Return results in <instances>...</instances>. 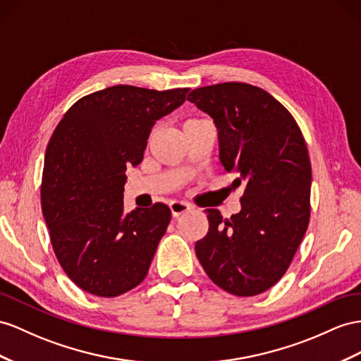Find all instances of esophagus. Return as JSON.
Returning <instances> with one entry per match:
<instances>
[{
	"label": "esophagus",
	"mask_w": 361,
	"mask_h": 361,
	"mask_svg": "<svg viewBox=\"0 0 361 361\" xmlns=\"http://www.w3.org/2000/svg\"><path fill=\"white\" fill-rule=\"evenodd\" d=\"M169 207H171L173 218H178V216H181L183 214H186V212H189L192 209L190 204H188V202H183V201H172Z\"/></svg>",
	"instance_id": "obj_1"
}]
</instances>
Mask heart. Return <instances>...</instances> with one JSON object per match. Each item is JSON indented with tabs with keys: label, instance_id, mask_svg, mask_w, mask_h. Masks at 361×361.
I'll list each match as a JSON object with an SVG mask.
<instances>
[{
	"label": "heart",
	"instance_id": "b5f03b06",
	"mask_svg": "<svg viewBox=\"0 0 361 361\" xmlns=\"http://www.w3.org/2000/svg\"><path fill=\"white\" fill-rule=\"evenodd\" d=\"M202 118H189V120H186V122H184V125L183 126H186V125H190V123H197V122H201Z\"/></svg>",
	"mask_w": 361,
	"mask_h": 361
}]
</instances>
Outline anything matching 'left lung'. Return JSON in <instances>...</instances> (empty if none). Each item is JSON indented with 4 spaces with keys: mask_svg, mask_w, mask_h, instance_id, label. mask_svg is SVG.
<instances>
[{
    "mask_svg": "<svg viewBox=\"0 0 361 361\" xmlns=\"http://www.w3.org/2000/svg\"><path fill=\"white\" fill-rule=\"evenodd\" d=\"M188 100L218 128L219 160L244 188L241 212L206 209L207 235L195 253L224 291L248 298L281 279L310 223L311 163L299 125L281 102L244 82L201 87Z\"/></svg>",
    "mask_w": 361,
    "mask_h": 361,
    "instance_id": "1",
    "label": "left lung"
}]
</instances>
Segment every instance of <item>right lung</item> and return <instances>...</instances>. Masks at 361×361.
Masks as SVG:
<instances>
[{"label":"right lung","instance_id":"obj_1","mask_svg":"<svg viewBox=\"0 0 361 361\" xmlns=\"http://www.w3.org/2000/svg\"><path fill=\"white\" fill-rule=\"evenodd\" d=\"M188 91L109 87L79 99L54 129L44 160L42 215L54 255L80 290L116 298L146 277L171 210L155 202L125 215V171L143 160L151 128Z\"/></svg>","mask_w":361,"mask_h":361}]
</instances>
